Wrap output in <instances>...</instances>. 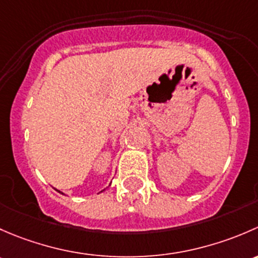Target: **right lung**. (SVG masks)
<instances>
[{
	"instance_id": "obj_1",
	"label": "right lung",
	"mask_w": 258,
	"mask_h": 258,
	"mask_svg": "<svg viewBox=\"0 0 258 258\" xmlns=\"http://www.w3.org/2000/svg\"><path fill=\"white\" fill-rule=\"evenodd\" d=\"M59 192H60V191H59Z\"/></svg>"
}]
</instances>
